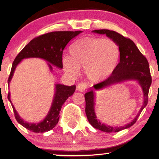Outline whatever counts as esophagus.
Listing matches in <instances>:
<instances>
[{
	"label": "esophagus",
	"instance_id": "obj_1",
	"mask_svg": "<svg viewBox=\"0 0 159 159\" xmlns=\"http://www.w3.org/2000/svg\"><path fill=\"white\" fill-rule=\"evenodd\" d=\"M87 88V84L85 83H81L77 86V89L79 91H81V92H84V91H85V90Z\"/></svg>",
	"mask_w": 159,
	"mask_h": 159
}]
</instances>
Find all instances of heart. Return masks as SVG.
Returning <instances> with one entry per match:
<instances>
[{
  "label": "heart",
  "mask_w": 159,
  "mask_h": 159,
  "mask_svg": "<svg viewBox=\"0 0 159 159\" xmlns=\"http://www.w3.org/2000/svg\"><path fill=\"white\" fill-rule=\"evenodd\" d=\"M70 56L62 59L65 70L77 75L83 67L87 79L94 83L107 79L114 72L120 57L116 42L101 37H85L78 40L70 48Z\"/></svg>",
  "instance_id": "b5f03b06"
}]
</instances>
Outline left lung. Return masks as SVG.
Segmentation results:
<instances>
[{
	"instance_id": "left-lung-1",
	"label": "left lung",
	"mask_w": 159,
	"mask_h": 159,
	"mask_svg": "<svg viewBox=\"0 0 159 159\" xmlns=\"http://www.w3.org/2000/svg\"><path fill=\"white\" fill-rule=\"evenodd\" d=\"M93 32L98 34H105L107 37L117 43L120 49V63L114 72L106 80L93 86V89L84 94L86 107L85 112L89 123L95 129L105 132H118L131 127L136 123L143 109L148 103V93L152 84L149 63L147 58L140 53L139 49L130 39L124 37L121 34L110 30H95ZM126 80H137L144 93V103L137 116L130 123L123 127H110L102 124L97 120L94 113L95 90H99L109 85Z\"/></svg>"
}]
</instances>
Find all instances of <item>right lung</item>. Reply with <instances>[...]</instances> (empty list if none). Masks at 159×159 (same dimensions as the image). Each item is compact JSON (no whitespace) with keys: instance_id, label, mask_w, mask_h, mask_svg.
<instances>
[{"instance_id":"add662e5","label":"right lung","mask_w":159,"mask_h":159,"mask_svg":"<svg viewBox=\"0 0 159 159\" xmlns=\"http://www.w3.org/2000/svg\"><path fill=\"white\" fill-rule=\"evenodd\" d=\"M81 30L78 31H55L43 34L34 38L21 52L16 56L12 63L10 77L8 79V85L13 76L17 66L21 61L26 58H40L48 62V66L51 72L53 71V66L59 69L63 68L62 56L66 45L71 39L81 34ZM75 90V85L66 86L61 84H55V93L54 95L52 106L45 119L39 123H27L21 118L10 99V93H8V99L10 100L13 108L15 117L17 122L28 130L36 133H43L52 130L55 127L59 120L60 111L62 105L66 100L72 96Z\"/></svg>"}]
</instances>
